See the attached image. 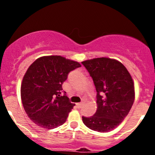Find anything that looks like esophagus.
<instances>
[{"instance_id": "1", "label": "esophagus", "mask_w": 155, "mask_h": 155, "mask_svg": "<svg viewBox=\"0 0 155 155\" xmlns=\"http://www.w3.org/2000/svg\"><path fill=\"white\" fill-rule=\"evenodd\" d=\"M84 105V102H80V103H77V106L78 108H81L83 105Z\"/></svg>"}]
</instances>
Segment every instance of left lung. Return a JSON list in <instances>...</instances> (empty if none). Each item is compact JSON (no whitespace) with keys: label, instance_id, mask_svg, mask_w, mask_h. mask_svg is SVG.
<instances>
[{"label":"left lung","instance_id":"obj_1","mask_svg":"<svg viewBox=\"0 0 155 155\" xmlns=\"http://www.w3.org/2000/svg\"><path fill=\"white\" fill-rule=\"evenodd\" d=\"M81 64L94 82L98 105L94 116H82L83 123L92 130L109 132L121 124L134 104L133 79L124 64L116 60L101 57Z\"/></svg>","mask_w":155,"mask_h":155}]
</instances>
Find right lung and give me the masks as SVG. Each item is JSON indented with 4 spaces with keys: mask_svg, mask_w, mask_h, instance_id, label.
<instances>
[{
    "mask_svg": "<svg viewBox=\"0 0 155 155\" xmlns=\"http://www.w3.org/2000/svg\"><path fill=\"white\" fill-rule=\"evenodd\" d=\"M81 64L61 56L37 59L23 78L21 97L25 113L42 128H57L64 124L75 104L63 91L68 74Z\"/></svg>",
    "mask_w": 155,
    "mask_h": 155,
    "instance_id": "add662e5",
    "label": "right lung"
}]
</instances>
